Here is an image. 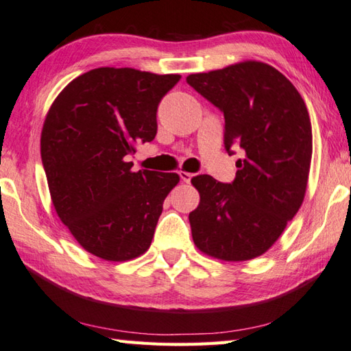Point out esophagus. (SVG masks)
Segmentation results:
<instances>
[{
    "label": "esophagus",
    "mask_w": 351,
    "mask_h": 351,
    "mask_svg": "<svg viewBox=\"0 0 351 351\" xmlns=\"http://www.w3.org/2000/svg\"><path fill=\"white\" fill-rule=\"evenodd\" d=\"M180 178L184 182V183H189L191 180H193V177H194V174H191V173H186V171H180Z\"/></svg>",
    "instance_id": "obj_1"
}]
</instances>
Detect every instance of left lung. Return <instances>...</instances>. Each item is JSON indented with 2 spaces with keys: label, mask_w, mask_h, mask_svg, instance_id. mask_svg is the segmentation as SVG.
<instances>
[{
  "label": "left lung",
  "mask_w": 351,
  "mask_h": 351,
  "mask_svg": "<svg viewBox=\"0 0 351 351\" xmlns=\"http://www.w3.org/2000/svg\"><path fill=\"white\" fill-rule=\"evenodd\" d=\"M186 82L224 116V148L244 151L232 183L202 174L189 214L195 246L224 261L260 256L301 208L312 160V123L293 84L270 65L246 61L189 75Z\"/></svg>",
  "instance_id": "1"
}]
</instances>
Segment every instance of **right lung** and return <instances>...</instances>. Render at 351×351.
<instances>
[{
  "instance_id": "obj_1",
  "label": "right lung",
  "mask_w": 351,
  "mask_h": 351,
  "mask_svg": "<svg viewBox=\"0 0 351 351\" xmlns=\"http://www.w3.org/2000/svg\"><path fill=\"white\" fill-rule=\"evenodd\" d=\"M180 75L90 70L49 110L41 158L53 206L76 241L107 261L142 255L154 237L176 173H133L134 145L154 141L157 108Z\"/></svg>"
}]
</instances>
